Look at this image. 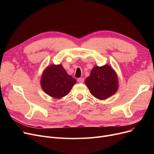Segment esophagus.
I'll list each match as a JSON object with an SVG mask.
<instances>
[{
	"label": "esophagus",
	"mask_w": 154,
	"mask_h": 154,
	"mask_svg": "<svg viewBox=\"0 0 154 154\" xmlns=\"http://www.w3.org/2000/svg\"><path fill=\"white\" fill-rule=\"evenodd\" d=\"M77 82L79 83H84V79L83 78H79L77 79Z\"/></svg>",
	"instance_id": "1"
}]
</instances>
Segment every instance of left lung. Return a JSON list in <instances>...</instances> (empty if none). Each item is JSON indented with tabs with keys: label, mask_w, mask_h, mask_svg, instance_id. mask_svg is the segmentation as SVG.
Returning <instances> with one entry per match:
<instances>
[{
	"label": "left lung",
	"mask_w": 154,
	"mask_h": 154,
	"mask_svg": "<svg viewBox=\"0 0 154 154\" xmlns=\"http://www.w3.org/2000/svg\"><path fill=\"white\" fill-rule=\"evenodd\" d=\"M85 83L91 94L95 98L104 100L114 95L118 90V77L109 65L95 66Z\"/></svg>",
	"instance_id": "1"
}]
</instances>
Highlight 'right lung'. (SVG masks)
Returning <instances> with one entry per match:
<instances>
[{
  "mask_svg": "<svg viewBox=\"0 0 154 154\" xmlns=\"http://www.w3.org/2000/svg\"><path fill=\"white\" fill-rule=\"evenodd\" d=\"M76 80L69 75L62 65H51L44 71L40 80L43 91L49 96L59 99L67 95Z\"/></svg>",
  "mask_w": 154,
  "mask_h": 154,
  "instance_id": "1",
  "label": "right lung"
}]
</instances>
